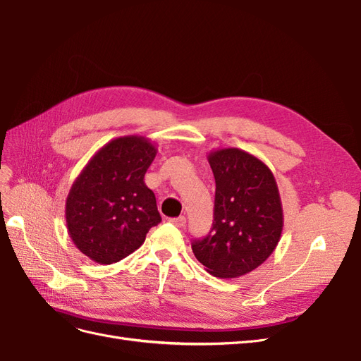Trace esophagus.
I'll return each instance as SVG.
<instances>
[{
	"label": "esophagus",
	"instance_id": "34e87169",
	"mask_svg": "<svg viewBox=\"0 0 361 361\" xmlns=\"http://www.w3.org/2000/svg\"><path fill=\"white\" fill-rule=\"evenodd\" d=\"M170 223H173L176 227H183L185 223H187V218H185L183 215L176 216V218H170Z\"/></svg>",
	"mask_w": 361,
	"mask_h": 361
}]
</instances>
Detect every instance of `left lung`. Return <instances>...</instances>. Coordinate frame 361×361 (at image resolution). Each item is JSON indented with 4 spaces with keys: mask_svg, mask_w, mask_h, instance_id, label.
Here are the masks:
<instances>
[{
    "mask_svg": "<svg viewBox=\"0 0 361 361\" xmlns=\"http://www.w3.org/2000/svg\"><path fill=\"white\" fill-rule=\"evenodd\" d=\"M207 161L215 178L211 232L192 241V253L209 274L235 279L272 255L283 231L274 174L265 162L236 147L215 149Z\"/></svg>",
    "mask_w": 361,
    "mask_h": 361,
    "instance_id": "left-lung-1",
    "label": "left lung"
}]
</instances>
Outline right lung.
Wrapping results in <instances>:
<instances>
[{
  "label": "right lung",
  "mask_w": 361,
  "mask_h": 361,
  "mask_svg": "<svg viewBox=\"0 0 361 361\" xmlns=\"http://www.w3.org/2000/svg\"><path fill=\"white\" fill-rule=\"evenodd\" d=\"M158 149L141 135L102 146L72 183L66 226L72 243L96 264L110 265L134 253L150 227L161 223L145 174Z\"/></svg>",
  "instance_id": "obj_1"
}]
</instances>
